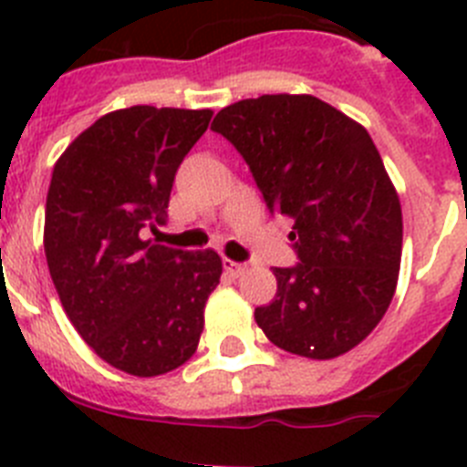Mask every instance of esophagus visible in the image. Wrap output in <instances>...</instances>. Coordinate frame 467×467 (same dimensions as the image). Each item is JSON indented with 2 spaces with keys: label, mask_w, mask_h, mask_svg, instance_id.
Listing matches in <instances>:
<instances>
[{
  "label": "esophagus",
  "mask_w": 467,
  "mask_h": 467,
  "mask_svg": "<svg viewBox=\"0 0 467 467\" xmlns=\"http://www.w3.org/2000/svg\"><path fill=\"white\" fill-rule=\"evenodd\" d=\"M224 271L226 274H231V275H243L245 274V264H238V262H234V259H226L224 257Z\"/></svg>",
  "instance_id": "1"
}]
</instances>
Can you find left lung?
Here are the masks:
<instances>
[{"label":"left lung","instance_id":"8db88e82","mask_svg":"<svg viewBox=\"0 0 467 467\" xmlns=\"http://www.w3.org/2000/svg\"><path fill=\"white\" fill-rule=\"evenodd\" d=\"M266 208L292 222L299 264L254 320L271 344L311 360L356 348L388 311L402 259V208L372 138L313 95H262L214 117Z\"/></svg>","mask_w":467,"mask_h":467}]
</instances>
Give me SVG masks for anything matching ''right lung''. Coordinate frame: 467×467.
<instances>
[{"label":"right lung","mask_w":467,"mask_h":467,"mask_svg":"<svg viewBox=\"0 0 467 467\" xmlns=\"http://www.w3.org/2000/svg\"><path fill=\"white\" fill-rule=\"evenodd\" d=\"M210 109L135 105L109 111L53 168L44 253L69 323L105 362L159 377L196 353L214 250L144 238L166 222L175 172L208 130Z\"/></svg>","instance_id":"add662e5"}]
</instances>
